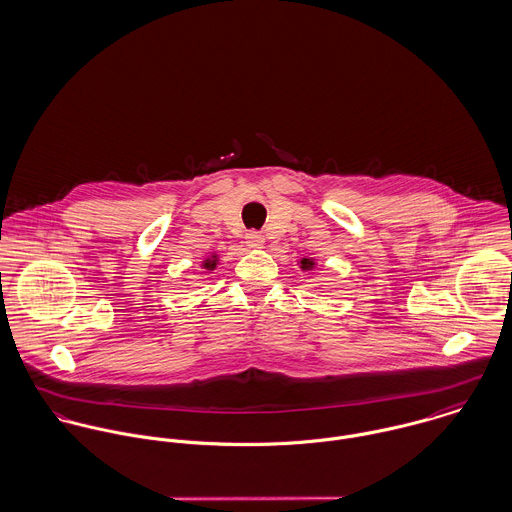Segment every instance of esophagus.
Listing matches in <instances>:
<instances>
[{
  "label": "esophagus",
  "mask_w": 512,
  "mask_h": 512,
  "mask_svg": "<svg viewBox=\"0 0 512 512\" xmlns=\"http://www.w3.org/2000/svg\"><path fill=\"white\" fill-rule=\"evenodd\" d=\"M264 236L260 234V232H248L246 234V246L248 248H252V250H260V248H264Z\"/></svg>",
  "instance_id": "34e87169"
}]
</instances>
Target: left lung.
<instances>
[{"label":"left lung","instance_id":"left-lung-1","mask_svg":"<svg viewBox=\"0 0 512 512\" xmlns=\"http://www.w3.org/2000/svg\"><path fill=\"white\" fill-rule=\"evenodd\" d=\"M299 268L303 272H313V270H317V262H315V258H301Z\"/></svg>","mask_w":512,"mask_h":512}]
</instances>
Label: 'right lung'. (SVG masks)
Wrapping results in <instances>:
<instances>
[{"label": "right lung", "instance_id": "right-lung-1", "mask_svg": "<svg viewBox=\"0 0 512 512\" xmlns=\"http://www.w3.org/2000/svg\"><path fill=\"white\" fill-rule=\"evenodd\" d=\"M217 266H219V254H211V256H207L203 262H201V268L203 270H207V272H213V270H217Z\"/></svg>", "mask_w": 512, "mask_h": 512}]
</instances>
